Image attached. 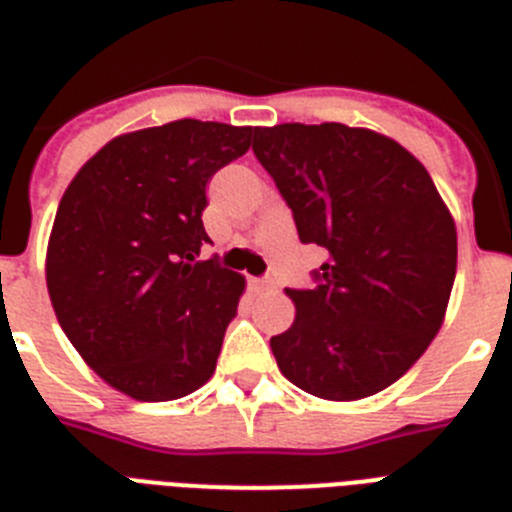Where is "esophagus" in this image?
<instances>
[{
    "label": "esophagus",
    "mask_w": 512,
    "mask_h": 512,
    "mask_svg": "<svg viewBox=\"0 0 512 512\" xmlns=\"http://www.w3.org/2000/svg\"><path fill=\"white\" fill-rule=\"evenodd\" d=\"M253 289H261V292H271L274 289V282L271 279H251Z\"/></svg>",
    "instance_id": "obj_1"
}]
</instances>
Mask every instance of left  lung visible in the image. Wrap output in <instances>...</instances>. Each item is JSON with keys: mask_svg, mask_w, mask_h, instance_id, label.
Masks as SVG:
<instances>
[{"mask_svg": "<svg viewBox=\"0 0 512 512\" xmlns=\"http://www.w3.org/2000/svg\"><path fill=\"white\" fill-rule=\"evenodd\" d=\"M253 153L328 251L315 289H287L295 323L271 338L300 390L354 402L390 387L441 330L456 277V225L431 174L397 140L343 122L253 130Z\"/></svg>", "mask_w": 512, "mask_h": 512, "instance_id": "1", "label": "left lung"}]
</instances>
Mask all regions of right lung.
Returning a JSON list of instances; mask_svg holds the SVG:
<instances>
[{
  "label": "right lung",
  "instance_id": "add662e5",
  "mask_svg": "<svg viewBox=\"0 0 512 512\" xmlns=\"http://www.w3.org/2000/svg\"><path fill=\"white\" fill-rule=\"evenodd\" d=\"M253 128L174 120L112 138L66 187L45 284L56 318L104 382L140 402L179 400L215 374L246 279L197 261L207 182Z\"/></svg>",
  "mask_w": 512,
  "mask_h": 512
}]
</instances>
